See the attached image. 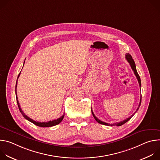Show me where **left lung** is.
I'll use <instances>...</instances> for the list:
<instances>
[{"mask_svg":"<svg viewBox=\"0 0 160 160\" xmlns=\"http://www.w3.org/2000/svg\"><path fill=\"white\" fill-rule=\"evenodd\" d=\"M125 58H126L127 61L129 62V64H130V66H131V68L132 69V70L133 71V73H134L135 75L136 76L137 79H138V82H139V86H140V88H141V78H140V77H139V74H138V72H137V70H136V66H135V62H134L133 59H132V57L131 56V55H130V54H127L125 55ZM141 99H142V96L141 95V99H140V102H139V107L138 108V109H137L136 111L133 114V115H132V116H130L129 118H127V119H125V120H123V121H122V122H119V123L118 122V123H111V124H110V123H108L104 122H102V121H101V120H99V119H98V118L95 116V115H94V112H93V111H92V109H91V111H92V115H93L94 118H95V120H96L99 123H100V124H102V125H108V126H114V125H116V126H121V125H123L124 123H125L126 122H127L128 120H130L131 119V118L133 116L134 114H135L137 111H138V109H139V107H140V106H141Z\"/></svg>","mask_w":160,"mask_h":160,"instance_id":"left-lung-1","label":"left lung"}]
</instances>
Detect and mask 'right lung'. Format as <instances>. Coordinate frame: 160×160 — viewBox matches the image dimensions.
<instances>
[{
    "mask_svg": "<svg viewBox=\"0 0 160 160\" xmlns=\"http://www.w3.org/2000/svg\"><path fill=\"white\" fill-rule=\"evenodd\" d=\"M24 64H25V62H24ZM24 66V64H23ZM20 73L21 72L19 73V74L18 75V78H19V75H20ZM17 82H18V79H17V81H16V88H15V92H16V101H17V104H18V108H19V109L21 112V113L22 114V115L23 116V117L25 118H26L27 120H28L29 122L33 123V124L38 126V127H52V126H55L58 124H59V123L61 122V121L62 120L63 118H64V114L61 116L60 118L56 119V120H52V121H49V122H36V121H34L33 120L31 119L30 118H29L27 115H26L23 112V111H22L21 108H20V106H19V101L18 100V97H17V93H16V87H17Z\"/></svg>",
    "mask_w": 160,
    "mask_h": 160,
    "instance_id": "1",
    "label": "right lung"
}]
</instances>
